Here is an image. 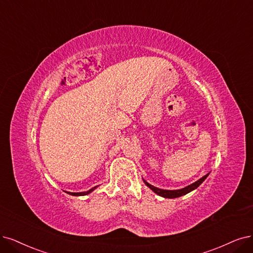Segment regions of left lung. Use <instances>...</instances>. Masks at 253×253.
I'll use <instances>...</instances> for the list:
<instances>
[{"label":"left lung","instance_id":"8db88e82","mask_svg":"<svg viewBox=\"0 0 253 253\" xmlns=\"http://www.w3.org/2000/svg\"><path fill=\"white\" fill-rule=\"evenodd\" d=\"M208 176H209V174L204 175V176L202 177V178H200V179L197 180V181H195L194 183H192V184H190V185H188V186H185V188L180 189V190H173V191H172V190H162V189L155 188V186L151 185L150 183H148L146 180H144V182H145V184L148 186V188H150L155 194L162 196V197H164V198H177V197H180V196H183V195H185V194H188V193L194 191L195 189H197L198 186H199L205 179H207Z\"/></svg>","mask_w":253,"mask_h":253}]
</instances>
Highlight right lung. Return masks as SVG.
<instances>
[{
    "instance_id": "obj_1",
    "label": "right lung",
    "mask_w": 253,
    "mask_h": 253,
    "mask_svg": "<svg viewBox=\"0 0 253 253\" xmlns=\"http://www.w3.org/2000/svg\"><path fill=\"white\" fill-rule=\"evenodd\" d=\"M97 186H98V185H97ZM97 186H95V188H92V189H90V190H88V191H86V192H81V193H70V192H69V194H70V195H73V196H84V195H87V194L91 193L95 189H97Z\"/></svg>"
}]
</instances>
